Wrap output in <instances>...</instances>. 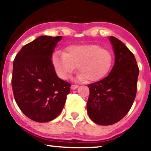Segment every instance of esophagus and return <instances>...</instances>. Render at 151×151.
Masks as SVG:
<instances>
[{"label": "esophagus", "instance_id": "34e87169", "mask_svg": "<svg viewBox=\"0 0 151 151\" xmlns=\"http://www.w3.org/2000/svg\"><path fill=\"white\" fill-rule=\"evenodd\" d=\"M78 88V86L73 85V84H72L71 86V88L72 90H75V89H76V88Z\"/></svg>", "mask_w": 151, "mask_h": 151}]
</instances>
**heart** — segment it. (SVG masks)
<instances>
[{
  "instance_id": "b5f03b06",
  "label": "heart",
  "mask_w": 151,
  "mask_h": 151,
  "mask_svg": "<svg viewBox=\"0 0 151 151\" xmlns=\"http://www.w3.org/2000/svg\"><path fill=\"white\" fill-rule=\"evenodd\" d=\"M57 76L67 80L75 71L80 73L76 80L97 82L107 75L113 65V55L109 50L98 45H71L64 53L57 51L51 58Z\"/></svg>"
}]
</instances>
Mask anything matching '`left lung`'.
I'll return each instance as SVG.
<instances>
[{"label": "left lung", "instance_id": "8db88e82", "mask_svg": "<svg viewBox=\"0 0 151 151\" xmlns=\"http://www.w3.org/2000/svg\"><path fill=\"white\" fill-rule=\"evenodd\" d=\"M109 40L115 55L113 69L107 77L88 85V116L102 126L113 124L127 114L135 98L139 76L133 53L115 37L110 36Z\"/></svg>", "mask_w": 151, "mask_h": 151}]
</instances>
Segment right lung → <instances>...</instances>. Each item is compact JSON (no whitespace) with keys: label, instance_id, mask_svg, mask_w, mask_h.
Returning <instances> with one entry per match:
<instances>
[{"label":"right lung","instance_id":"1","mask_svg":"<svg viewBox=\"0 0 151 151\" xmlns=\"http://www.w3.org/2000/svg\"><path fill=\"white\" fill-rule=\"evenodd\" d=\"M63 36H41L22 47L13 63L12 89L22 112L37 122L59 115L71 84L60 79L51 57Z\"/></svg>","mask_w":151,"mask_h":151}]
</instances>
